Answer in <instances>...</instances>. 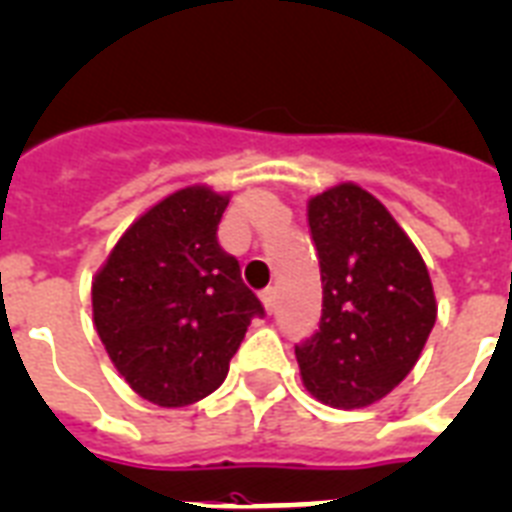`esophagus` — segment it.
<instances>
[{
  "label": "esophagus",
  "instance_id": "34e87169",
  "mask_svg": "<svg viewBox=\"0 0 512 512\" xmlns=\"http://www.w3.org/2000/svg\"><path fill=\"white\" fill-rule=\"evenodd\" d=\"M261 303H264V308L272 314L274 308H277V290L274 287H266L264 293H261Z\"/></svg>",
  "mask_w": 512,
  "mask_h": 512
}]
</instances>
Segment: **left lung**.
<instances>
[{
    "label": "left lung",
    "instance_id": "obj_1",
    "mask_svg": "<svg viewBox=\"0 0 512 512\" xmlns=\"http://www.w3.org/2000/svg\"><path fill=\"white\" fill-rule=\"evenodd\" d=\"M322 269V319L295 345L301 379L332 408H366L416 366L437 322L421 253L382 201L340 183L308 201Z\"/></svg>",
    "mask_w": 512,
    "mask_h": 512
}]
</instances>
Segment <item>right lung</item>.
<instances>
[{
	"instance_id": "right-lung-1",
	"label": "right lung",
	"mask_w": 512,
	"mask_h": 512,
	"mask_svg": "<svg viewBox=\"0 0 512 512\" xmlns=\"http://www.w3.org/2000/svg\"><path fill=\"white\" fill-rule=\"evenodd\" d=\"M230 196L190 185L125 230L91 285L114 369L143 400L183 408L225 382L264 306L217 240Z\"/></svg>"
}]
</instances>
